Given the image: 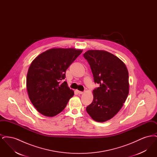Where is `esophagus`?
Instances as JSON below:
<instances>
[{
	"label": "esophagus",
	"mask_w": 157,
	"mask_h": 157,
	"mask_svg": "<svg viewBox=\"0 0 157 157\" xmlns=\"http://www.w3.org/2000/svg\"><path fill=\"white\" fill-rule=\"evenodd\" d=\"M77 92H78V94H82L83 93V92H82V91H80V90H77Z\"/></svg>",
	"instance_id": "1"
}]
</instances>
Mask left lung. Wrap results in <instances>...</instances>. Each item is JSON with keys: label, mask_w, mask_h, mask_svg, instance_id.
Here are the masks:
<instances>
[{"label": "left lung", "mask_w": 157, "mask_h": 157, "mask_svg": "<svg viewBox=\"0 0 157 157\" xmlns=\"http://www.w3.org/2000/svg\"><path fill=\"white\" fill-rule=\"evenodd\" d=\"M99 87L93 90L94 100L86 112L95 121L111 119L122 107L129 93L128 71L124 63L112 53L90 50L83 54Z\"/></svg>", "instance_id": "left-lung-1"}]
</instances>
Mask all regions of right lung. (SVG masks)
<instances>
[{
  "label": "right lung",
  "mask_w": 157,
  "mask_h": 157,
  "mask_svg": "<svg viewBox=\"0 0 157 157\" xmlns=\"http://www.w3.org/2000/svg\"><path fill=\"white\" fill-rule=\"evenodd\" d=\"M82 52L74 48H53L42 53L29 68L26 86L31 102L46 117L62 112L74 91L63 81L68 67Z\"/></svg>",
  "instance_id": "right-lung-1"
}]
</instances>
